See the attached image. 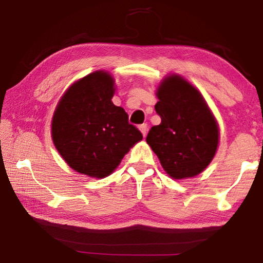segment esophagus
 Here are the masks:
<instances>
[{
  "mask_svg": "<svg viewBox=\"0 0 263 263\" xmlns=\"http://www.w3.org/2000/svg\"><path fill=\"white\" fill-rule=\"evenodd\" d=\"M139 130L141 131L142 136H144V138H145L146 135H147V124H141V125L139 126Z\"/></svg>",
  "mask_w": 263,
  "mask_h": 263,
  "instance_id": "34e87169",
  "label": "esophagus"
}]
</instances>
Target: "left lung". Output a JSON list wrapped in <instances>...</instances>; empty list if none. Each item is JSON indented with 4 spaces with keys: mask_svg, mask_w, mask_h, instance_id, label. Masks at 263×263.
Wrapping results in <instances>:
<instances>
[{
    "mask_svg": "<svg viewBox=\"0 0 263 263\" xmlns=\"http://www.w3.org/2000/svg\"><path fill=\"white\" fill-rule=\"evenodd\" d=\"M155 111L160 125L151 127L146 141L173 179L199 174L218 146L217 123L199 91L179 75L163 80Z\"/></svg>",
    "mask_w": 263,
    "mask_h": 263,
    "instance_id": "8db88e82",
    "label": "left lung"
}]
</instances>
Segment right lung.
Here are the masks:
<instances>
[{
	"instance_id": "right-lung-1",
	"label": "right lung",
	"mask_w": 263,
	"mask_h": 263,
	"mask_svg": "<svg viewBox=\"0 0 263 263\" xmlns=\"http://www.w3.org/2000/svg\"><path fill=\"white\" fill-rule=\"evenodd\" d=\"M114 92V79L99 70L72 84L57 106L53 142L68 166L81 174L110 175L142 139L125 110L111 102Z\"/></svg>"
}]
</instances>
